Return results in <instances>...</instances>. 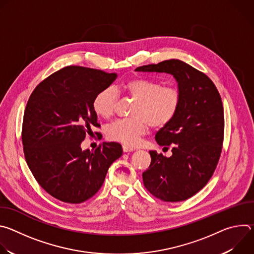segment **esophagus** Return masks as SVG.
Returning a JSON list of instances; mask_svg holds the SVG:
<instances>
[{
	"label": "esophagus",
	"mask_w": 254,
	"mask_h": 254,
	"mask_svg": "<svg viewBox=\"0 0 254 254\" xmlns=\"http://www.w3.org/2000/svg\"><path fill=\"white\" fill-rule=\"evenodd\" d=\"M133 150H134V148L129 147V146H127V144H124V146H123V151H124L125 153L131 152V151H133Z\"/></svg>",
	"instance_id": "1"
}]
</instances>
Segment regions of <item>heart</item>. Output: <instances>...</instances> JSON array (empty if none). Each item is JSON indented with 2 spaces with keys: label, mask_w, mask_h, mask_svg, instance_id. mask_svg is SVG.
<instances>
[{
  "label": "heart",
  "mask_w": 254,
  "mask_h": 254,
  "mask_svg": "<svg viewBox=\"0 0 254 254\" xmlns=\"http://www.w3.org/2000/svg\"><path fill=\"white\" fill-rule=\"evenodd\" d=\"M123 92L135 100L128 120H119L107 128L110 139L134 146L150 126L164 127L176 117L181 105L180 92L171 86H162L150 79H130L121 86ZM118 91L114 86L99 90L93 100L92 110L102 119H110L116 111Z\"/></svg>",
  "instance_id": "heart-1"
}]
</instances>
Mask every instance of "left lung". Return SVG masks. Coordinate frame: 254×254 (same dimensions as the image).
I'll list each match as a JSON object with an SVG mask.
<instances>
[{
	"mask_svg": "<svg viewBox=\"0 0 254 254\" xmlns=\"http://www.w3.org/2000/svg\"><path fill=\"white\" fill-rule=\"evenodd\" d=\"M134 71L171 74L178 83L179 111L155 136L160 146L172 147V156L150 151L152 162L142 173V181L148 191L163 201L187 200L207 184L220 158L224 135L220 94L207 75L178 59Z\"/></svg>",
	"mask_w": 254,
	"mask_h": 254,
	"instance_id": "left-lung-1",
	"label": "left lung"
}]
</instances>
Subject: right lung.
Masks as SVG:
<instances>
[{"label": "right lung", "mask_w": 254, "mask_h": 254, "mask_svg": "<svg viewBox=\"0 0 254 254\" xmlns=\"http://www.w3.org/2000/svg\"><path fill=\"white\" fill-rule=\"evenodd\" d=\"M117 76L67 66L43 80L28 100L22 128L27 165L39 185L62 202L78 204L95 195L108 168L123 155L115 141L95 151L81 149L92 126L100 127L92 100Z\"/></svg>", "instance_id": "right-lung-1"}]
</instances>
